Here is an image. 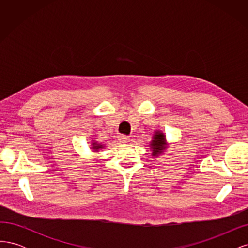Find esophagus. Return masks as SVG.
<instances>
[{
    "label": "esophagus",
    "instance_id": "obj_1",
    "mask_svg": "<svg viewBox=\"0 0 248 248\" xmlns=\"http://www.w3.org/2000/svg\"><path fill=\"white\" fill-rule=\"evenodd\" d=\"M119 140H120V141H121V142H128L130 139H129V137H127V136H124V134H122V136L119 137Z\"/></svg>",
    "mask_w": 248,
    "mask_h": 248
}]
</instances>
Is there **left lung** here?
<instances>
[{"label":"left lung","mask_w":248,"mask_h":248,"mask_svg":"<svg viewBox=\"0 0 248 248\" xmlns=\"http://www.w3.org/2000/svg\"><path fill=\"white\" fill-rule=\"evenodd\" d=\"M164 136L162 133H156L154 140H152V148H153V154L154 156H156L157 154L161 153V151L163 150V146H164Z\"/></svg>","instance_id":"8db88e82"}]
</instances>
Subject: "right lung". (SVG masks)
<instances>
[{"instance_id":"obj_1","label":"right lung","mask_w":248,"mask_h":248,"mask_svg":"<svg viewBox=\"0 0 248 248\" xmlns=\"http://www.w3.org/2000/svg\"><path fill=\"white\" fill-rule=\"evenodd\" d=\"M99 148H102L101 145H95L93 144V149H99Z\"/></svg>"}]
</instances>
